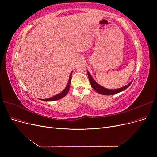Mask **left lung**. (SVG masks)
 <instances>
[{
	"label": "left lung",
	"mask_w": 157,
	"mask_h": 157,
	"mask_svg": "<svg viewBox=\"0 0 157 157\" xmlns=\"http://www.w3.org/2000/svg\"><path fill=\"white\" fill-rule=\"evenodd\" d=\"M87 73H88V76L90 82V84H91V86L94 88V90H95L97 93L102 95H114L121 91H123L124 90L127 89L131 85L132 82V81H131L127 85L123 86L122 87H120L117 89H111V88H107L98 83V82L97 80H95V79L92 76V74H90V72L88 71H87Z\"/></svg>",
	"instance_id": "1"
}]
</instances>
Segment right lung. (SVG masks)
<instances>
[{"label": "right lung", "mask_w": 157, "mask_h": 157, "mask_svg": "<svg viewBox=\"0 0 157 157\" xmlns=\"http://www.w3.org/2000/svg\"><path fill=\"white\" fill-rule=\"evenodd\" d=\"M72 71L70 73L69 76L68 78V81L67 82V84H66L65 86L64 87V88L60 92H59V94H57L52 97H48L46 98H42L41 101H57L59 100L60 98H63V97H65L66 95L67 94L69 88H70V84H71V78H72Z\"/></svg>", "instance_id": "obj_1"}]
</instances>
